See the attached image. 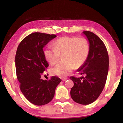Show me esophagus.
Instances as JSON below:
<instances>
[{
    "label": "esophagus",
    "instance_id": "1",
    "mask_svg": "<svg viewBox=\"0 0 123 123\" xmlns=\"http://www.w3.org/2000/svg\"><path fill=\"white\" fill-rule=\"evenodd\" d=\"M68 78H62V80L63 81H66L67 80Z\"/></svg>",
    "mask_w": 123,
    "mask_h": 123
}]
</instances>
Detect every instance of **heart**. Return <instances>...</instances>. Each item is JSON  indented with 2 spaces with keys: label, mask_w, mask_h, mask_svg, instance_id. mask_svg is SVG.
Returning a JSON list of instances; mask_svg holds the SVG:
<instances>
[{
  "label": "heart",
  "mask_w": 123,
  "mask_h": 123,
  "mask_svg": "<svg viewBox=\"0 0 123 123\" xmlns=\"http://www.w3.org/2000/svg\"><path fill=\"white\" fill-rule=\"evenodd\" d=\"M88 40L84 37H63L49 47L44 51V56L50 63H57L63 56L64 62L57 64L50 69L51 74L61 77L69 75L75 67L82 66L89 53Z\"/></svg>",
  "instance_id": "heart-1"
}]
</instances>
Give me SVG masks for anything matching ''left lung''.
Wrapping results in <instances>:
<instances>
[{"instance_id": "8db88e82", "label": "left lung", "mask_w": 123, "mask_h": 123, "mask_svg": "<svg viewBox=\"0 0 123 123\" xmlns=\"http://www.w3.org/2000/svg\"><path fill=\"white\" fill-rule=\"evenodd\" d=\"M89 44L88 58L77 71L80 78L70 77L74 86L70 90L72 99L82 105H88L96 100L105 86L109 72V60L107 50L101 39L94 33L83 32Z\"/></svg>"}]
</instances>
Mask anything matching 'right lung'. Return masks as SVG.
I'll return each mask as SVG.
<instances>
[{"label":"right lung","mask_w":123,"mask_h":123,"mask_svg":"<svg viewBox=\"0 0 123 123\" xmlns=\"http://www.w3.org/2000/svg\"><path fill=\"white\" fill-rule=\"evenodd\" d=\"M56 37L55 35L32 33L23 39L17 49L15 64L20 89L27 100L35 105L50 102L61 81L55 76L49 80L41 79L42 74L49 66L43 48Z\"/></svg>","instance_id":"add662e5"}]
</instances>
